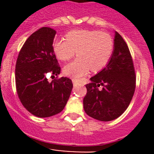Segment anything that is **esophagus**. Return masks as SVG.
Segmentation results:
<instances>
[{
	"label": "esophagus",
	"mask_w": 154,
	"mask_h": 154,
	"mask_svg": "<svg viewBox=\"0 0 154 154\" xmlns=\"http://www.w3.org/2000/svg\"><path fill=\"white\" fill-rule=\"evenodd\" d=\"M72 82H73V85H79V82L77 81H76L75 79H72Z\"/></svg>",
	"instance_id": "esophagus-1"
}]
</instances>
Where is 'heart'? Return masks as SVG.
<instances>
[{
	"instance_id": "heart-1",
	"label": "heart",
	"mask_w": 154,
	"mask_h": 154,
	"mask_svg": "<svg viewBox=\"0 0 154 154\" xmlns=\"http://www.w3.org/2000/svg\"><path fill=\"white\" fill-rule=\"evenodd\" d=\"M52 49L58 59L65 62L75 56L78 58L64 67V73L73 79L79 80L93 72L106 66L114 51V41L108 33L97 30H72L65 39L53 42Z\"/></svg>"
}]
</instances>
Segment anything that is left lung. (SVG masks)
Listing matches in <instances>:
<instances>
[{"instance_id": "left-lung-1", "label": "left lung", "mask_w": 154, "mask_h": 154, "mask_svg": "<svg viewBox=\"0 0 154 154\" xmlns=\"http://www.w3.org/2000/svg\"><path fill=\"white\" fill-rule=\"evenodd\" d=\"M85 85L83 99L86 114L100 121L120 116L129 106L136 88V74L130 49L118 32H115L114 51L107 65ZM101 85L103 89L99 90Z\"/></svg>"}]
</instances>
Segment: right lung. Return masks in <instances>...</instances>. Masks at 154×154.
Listing matches in <instances>:
<instances>
[{"instance_id":"add662e5","label":"right lung","mask_w":154,"mask_h":154,"mask_svg":"<svg viewBox=\"0 0 154 154\" xmlns=\"http://www.w3.org/2000/svg\"><path fill=\"white\" fill-rule=\"evenodd\" d=\"M56 31L43 27L24 42L15 65L16 89L19 99L28 112L41 118L62 112L72 89L67 77L48 81L47 75L60 74L61 67L52 49Z\"/></svg>"}]
</instances>
